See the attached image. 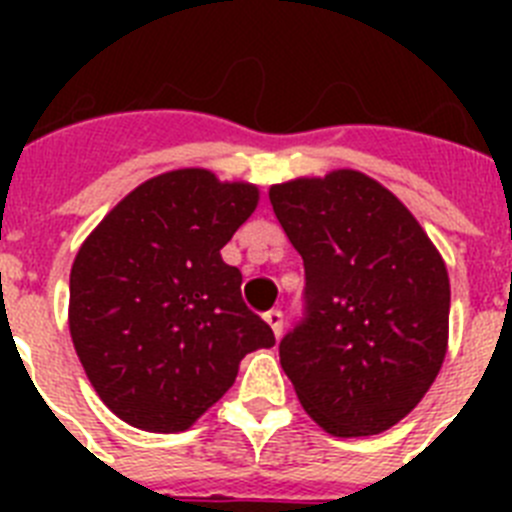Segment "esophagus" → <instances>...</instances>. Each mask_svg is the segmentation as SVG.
<instances>
[{"label":"esophagus","mask_w":512,"mask_h":512,"mask_svg":"<svg viewBox=\"0 0 512 512\" xmlns=\"http://www.w3.org/2000/svg\"><path fill=\"white\" fill-rule=\"evenodd\" d=\"M264 320H266V323H269V328L274 330V336L282 338V333H284V315H282V310H269L264 315Z\"/></svg>","instance_id":"34e87169"}]
</instances>
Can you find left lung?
<instances>
[{
    "label": "left lung",
    "instance_id": "obj_1",
    "mask_svg": "<svg viewBox=\"0 0 512 512\" xmlns=\"http://www.w3.org/2000/svg\"><path fill=\"white\" fill-rule=\"evenodd\" d=\"M305 264V320L279 343L302 408L330 436H374L431 390L449 346V271L413 212L354 169L269 189Z\"/></svg>",
    "mask_w": 512,
    "mask_h": 512
}]
</instances>
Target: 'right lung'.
<instances>
[{
    "instance_id": "1",
    "label": "right lung",
    "mask_w": 512,
    "mask_h": 512,
    "mask_svg": "<svg viewBox=\"0 0 512 512\" xmlns=\"http://www.w3.org/2000/svg\"><path fill=\"white\" fill-rule=\"evenodd\" d=\"M259 187L207 169L158 174L122 197L71 266L69 328L99 400L151 433L187 431L238 377L269 325L246 307L220 248Z\"/></svg>"
}]
</instances>
